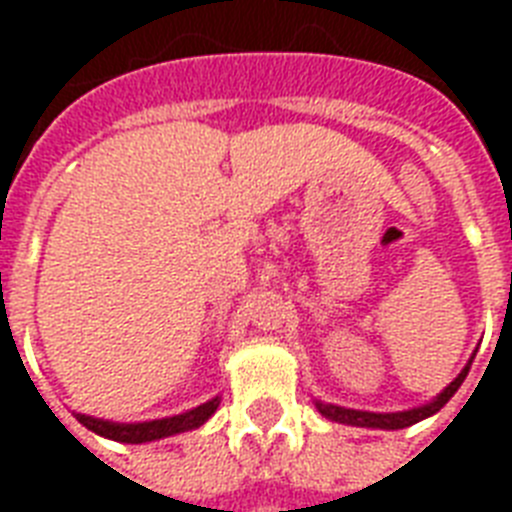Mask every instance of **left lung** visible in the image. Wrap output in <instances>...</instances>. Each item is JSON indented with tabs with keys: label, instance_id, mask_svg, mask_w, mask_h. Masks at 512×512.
<instances>
[{
	"label": "left lung",
	"instance_id": "left-lung-1",
	"mask_svg": "<svg viewBox=\"0 0 512 512\" xmlns=\"http://www.w3.org/2000/svg\"><path fill=\"white\" fill-rule=\"evenodd\" d=\"M468 369L470 366H465L460 372V377L449 385V388L441 393V396L433 401V404H425L420 406V409H412V412H396V414H374V412H356V409H342V406H332V404H316L319 406V412L324 414V417H329V420L335 422H345V425H358V428H382V430H398V428H409V425H414V422L425 420V417H430V414H436L441 406L449 401V398L457 393V388L462 385V380L468 377Z\"/></svg>",
	"mask_w": 512,
	"mask_h": 512
}]
</instances>
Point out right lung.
Here are the masks:
<instances>
[{"label":"right lung","instance_id":"right-lung-1","mask_svg":"<svg viewBox=\"0 0 512 512\" xmlns=\"http://www.w3.org/2000/svg\"><path fill=\"white\" fill-rule=\"evenodd\" d=\"M217 398L207 401V404L196 406L191 412L177 414V417H167V420H154V422H138V425H119V422H106L95 420V417H87V414H76V420L82 422L84 428H90L92 433L98 436L114 438V441H122V444H143V441H156V438L175 436V433H185V430H193L204 425V422L215 414Z\"/></svg>","mask_w":512,"mask_h":512}]
</instances>
